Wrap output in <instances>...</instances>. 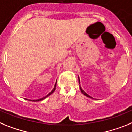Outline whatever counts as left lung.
I'll list each match as a JSON object with an SVG mask.
<instances>
[{"label": "left lung", "instance_id": "left-lung-1", "mask_svg": "<svg viewBox=\"0 0 132 132\" xmlns=\"http://www.w3.org/2000/svg\"><path fill=\"white\" fill-rule=\"evenodd\" d=\"M79 84H80V79H79ZM80 90H81V92H82V94H84V95H85V96H87V97H88V98H92V97H90V96H89V95H88V94H86V93L84 91V90H82V88H81V87H80Z\"/></svg>", "mask_w": 132, "mask_h": 132}]
</instances>
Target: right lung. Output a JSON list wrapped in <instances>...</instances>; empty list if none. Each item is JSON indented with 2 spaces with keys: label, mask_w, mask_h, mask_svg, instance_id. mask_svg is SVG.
<instances>
[{
  "label": "right lung",
  "mask_w": 132,
  "mask_h": 132,
  "mask_svg": "<svg viewBox=\"0 0 132 132\" xmlns=\"http://www.w3.org/2000/svg\"><path fill=\"white\" fill-rule=\"evenodd\" d=\"M56 82H57V81H56ZM56 83L55 84V86H54V89L53 90H52V91L50 92V93L48 94L47 95V96H46L45 97H44V98H41V99H38V100H32V101H34V102H37V101H40V100H44V99H45L46 98H47V97H48V96H50V95H51L52 94V93H53L55 91V90H56Z\"/></svg>",
  "instance_id": "obj_1"
}]
</instances>
